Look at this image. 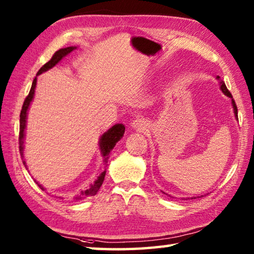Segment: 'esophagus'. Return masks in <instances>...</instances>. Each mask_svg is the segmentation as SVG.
I'll list each match as a JSON object with an SVG mask.
<instances>
[{
  "mask_svg": "<svg viewBox=\"0 0 254 254\" xmlns=\"http://www.w3.org/2000/svg\"><path fill=\"white\" fill-rule=\"evenodd\" d=\"M148 126L149 124L147 123V121H144V119H135L134 121L132 122V127L139 131L145 130V128L148 127Z\"/></svg>",
  "mask_w": 254,
  "mask_h": 254,
  "instance_id": "esophagus-1",
  "label": "esophagus"
}]
</instances>
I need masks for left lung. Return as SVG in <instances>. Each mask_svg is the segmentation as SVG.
<instances>
[{
	"mask_svg": "<svg viewBox=\"0 0 254 254\" xmlns=\"http://www.w3.org/2000/svg\"><path fill=\"white\" fill-rule=\"evenodd\" d=\"M217 78H220V77H217ZM221 89H222V92L225 94V95H227L229 97H231L232 98V104H233V109H234V113H235V117L238 118V107H236V104H235V101L233 100V96H232V94L230 93V91L229 89H227V87H226V85H225V83L224 81H222L221 80Z\"/></svg>",
	"mask_w": 254,
	"mask_h": 254,
	"instance_id": "8db88e82",
	"label": "left lung"
}]
</instances>
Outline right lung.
Here are the masks:
<instances>
[{
  "instance_id": "right-lung-1",
  "label": "right lung",
  "mask_w": 254,
  "mask_h": 254,
  "mask_svg": "<svg viewBox=\"0 0 254 254\" xmlns=\"http://www.w3.org/2000/svg\"><path fill=\"white\" fill-rule=\"evenodd\" d=\"M74 49H76V47H67V48H63V49H59V50L56 51V53L54 54V56H53V57H51V59L49 60V62L46 63L45 65L40 68L37 75H40L41 72L48 70V69H50V68H53L55 65H57V64L60 62V60H62L64 57H65L66 55L71 53V51L74 50ZM36 83H37V77L32 81L31 89H30L28 96L25 97V100L23 102V105H22V110H21V113H20L19 149H20V154H21V157H22V158H23L24 128H25V122H27V111L29 109L30 103H31L32 98H33L34 88H36ZM124 131H126V127H124L123 124H117V126L112 127L109 131L105 132L104 134L102 135L101 141H100V148H101L102 156L105 158V161L107 160V158H109V154L111 152V150L114 148V145L117 144L118 141H120V140L122 139V136L124 135ZM23 163L25 165V161H23ZM105 174H106V171H103V173L100 175V177H98L95 180V182H94L91 185V186H89L87 189H86V190L80 192V195L77 197V199H83V198H86V197H91V196L96 195V192L100 190V188L102 186L103 182H104ZM38 186H39L42 189V190H45V188L42 187L41 185L38 184Z\"/></svg>"
}]
</instances>
